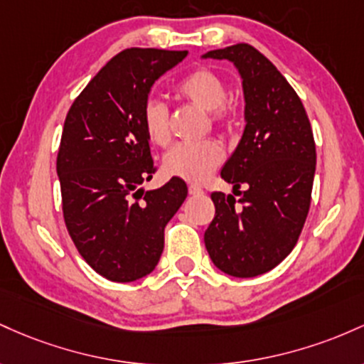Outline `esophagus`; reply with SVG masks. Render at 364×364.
<instances>
[{
	"mask_svg": "<svg viewBox=\"0 0 364 364\" xmlns=\"http://www.w3.org/2000/svg\"><path fill=\"white\" fill-rule=\"evenodd\" d=\"M189 194L191 196H201V194H204V191L199 186H189Z\"/></svg>",
	"mask_w": 364,
	"mask_h": 364,
	"instance_id": "obj_1",
	"label": "esophagus"
}]
</instances>
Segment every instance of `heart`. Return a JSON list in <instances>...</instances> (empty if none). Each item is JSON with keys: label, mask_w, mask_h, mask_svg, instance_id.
Segmentation results:
<instances>
[{"label": "heart", "mask_w": 364, "mask_h": 364, "mask_svg": "<svg viewBox=\"0 0 364 364\" xmlns=\"http://www.w3.org/2000/svg\"><path fill=\"white\" fill-rule=\"evenodd\" d=\"M178 92L191 103L211 112V120L216 125H228L232 120V106L227 103V87L215 72L198 68L191 72L178 84ZM142 122L151 142L166 146L171 139L168 108L163 101L149 100L144 105ZM223 160V151L218 142L206 139L198 142H178L163 158L165 171L171 177L189 182H203L210 177Z\"/></svg>", "instance_id": "b5f03b06"}]
</instances>
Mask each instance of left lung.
<instances>
[{"label":"left lung","mask_w":364,"mask_h":364,"mask_svg":"<svg viewBox=\"0 0 364 364\" xmlns=\"http://www.w3.org/2000/svg\"><path fill=\"white\" fill-rule=\"evenodd\" d=\"M203 58L234 63L246 103L242 137L222 168L241 198L211 194L215 218L204 244L218 270L251 279L287 258L303 230L316 168L313 130L299 96L256 48L234 44Z\"/></svg>","instance_id":"8db88e82"}]
</instances>
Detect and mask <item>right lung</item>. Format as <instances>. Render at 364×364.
Returning <instances> with one entry per match:
<instances>
[{
    "label": "right lung",
    "instance_id": "add662e5",
    "mask_svg": "<svg viewBox=\"0 0 364 364\" xmlns=\"http://www.w3.org/2000/svg\"><path fill=\"white\" fill-rule=\"evenodd\" d=\"M187 51L130 48L96 73L65 118L56 158L63 218L94 272L134 282L156 268L165 227L187 198L182 178L160 189L142 182L156 171L142 112L151 87Z\"/></svg>",
    "mask_w": 364,
    "mask_h": 364
}]
</instances>
